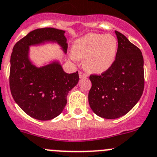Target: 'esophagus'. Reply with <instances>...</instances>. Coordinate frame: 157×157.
<instances>
[{"label": "esophagus", "mask_w": 157, "mask_h": 157, "mask_svg": "<svg viewBox=\"0 0 157 157\" xmlns=\"http://www.w3.org/2000/svg\"><path fill=\"white\" fill-rule=\"evenodd\" d=\"M79 77H80V78H86L88 77V75L86 74H85V73L80 71L79 72Z\"/></svg>", "instance_id": "1"}]
</instances>
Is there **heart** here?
Returning a JSON list of instances; mask_svg holds the SVG:
<instances>
[{
  "instance_id": "1",
  "label": "heart",
  "mask_w": 157,
  "mask_h": 157,
  "mask_svg": "<svg viewBox=\"0 0 157 157\" xmlns=\"http://www.w3.org/2000/svg\"><path fill=\"white\" fill-rule=\"evenodd\" d=\"M117 39L112 34L88 33L74 44L73 57L84 60L83 66L92 73L101 74L107 71L116 59Z\"/></svg>"
}]
</instances>
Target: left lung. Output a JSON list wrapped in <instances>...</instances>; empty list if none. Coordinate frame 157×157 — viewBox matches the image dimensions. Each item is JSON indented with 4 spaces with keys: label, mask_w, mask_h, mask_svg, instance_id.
<instances>
[{
    "label": "left lung",
    "mask_w": 157,
    "mask_h": 157,
    "mask_svg": "<svg viewBox=\"0 0 157 157\" xmlns=\"http://www.w3.org/2000/svg\"><path fill=\"white\" fill-rule=\"evenodd\" d=\"M117 56L101 75H90L88 100L94 113L105 119L125 115L137 103L144 89V57L140 50L120 32Z\"/></svg>",
    "instance_id": "left-lung-1"
}]
</instances>
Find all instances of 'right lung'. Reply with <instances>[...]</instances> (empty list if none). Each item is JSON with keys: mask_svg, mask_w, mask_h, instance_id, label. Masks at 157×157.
Listing matches in <instances>:
<instances>
[{"mask_svg": "<svg viewBox=\"0 0 157 157\" xmlns=\"http://www.w3.org/2000/svg\"><path fill=\"white\" fill-rule=\"evenodd\" d=\"M64 30L52 27L30 32L17 42L10 56V89L17 104L30 117L49 121L60 115L67 96L79 81L78 72L67 74L58 61L38 67L29 58L30 46L54 42L67 53Z\"/></svg>", "mask_w": 157, "mask_h": 157, "instance_id": "right-lung-1", "label": "right lung"}]
</instances>
